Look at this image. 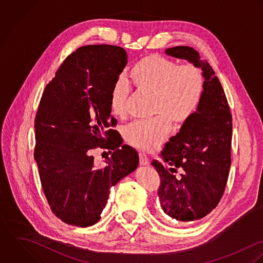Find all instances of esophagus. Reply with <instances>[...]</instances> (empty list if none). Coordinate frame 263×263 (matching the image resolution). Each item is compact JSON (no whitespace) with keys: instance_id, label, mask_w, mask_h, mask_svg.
<instances>
[{"instance_id":"34e87169","label":"esophagus","mask_w":263,"mask_h":263,"mask_svg":"<svg viewBox=\"0 0 263 263\" xmlns=\"http://www.w3.org/2000/svg\"><path fill=\"white\" fill-rule=\"evenodd\" d=\"M139 161H140V164H143V165H146L149 163V159L144 153H139Z\"/></svg>"}]
</instances>
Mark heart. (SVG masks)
<instances>
[{
	"label": "heart",
	"instance_id": "heart-1",
	"mask_svg": "<svg viewBox=\"0 0 263 263\" xmlns=\"http://www.w3.org/2000/svg\"><path fill=\"white\" fill-rule=\"evenodd\" d=\"M128 83L138 91L151 93L152 114L158 115L131 123L124 130L125 140L140 149L158 147L175 125H183L197 111L204 93L202 71L191 63L179 64L159 54L137 61L129 71ZM117 81L110 90L109 105L117 117L126 116L129 85Z\"/></svg>",
	"mask_w": 263,
	"mask_h": 263
}]
</instances>
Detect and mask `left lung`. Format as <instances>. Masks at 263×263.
Wrapping results in <instances>:
<instances>
[{"instance_id":"left-lung-1","label":"left lung","mask_w":263,"mask_h":263,"mask_svg":"<svg viewBox=\"0 0 263 263\" xmlns=\"http://www.w3.org/2000/svg\"><path fill=\"white\" fill-rule=\"evenodd\" d=\"M165 53L200 67L204 76V93L197 111L161 152L164 161L174 167L157 160L152 163L160 178L161 209L174 222L184 226L208 215L224 192L231 166L232 115L218 78L197 51L180 46Z\"/></svg>"}]
</instances>
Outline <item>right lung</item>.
<instances>
[{
	"instance_id": "1",
	"label": "right lung",
	"mask_w": 263,
	"mask_h": 263,
	"mask_svg": "<svg viewBox=\"0 0 263 263\" xmlns=\"http://www.w3.org/2000/svg\"><path fill=\"white\" fill-rule=\"evenodd\" d=\"M117 46H84L70 53L47 84L34 119V158L53 214L81 228L101 218L109 188L133 172L136 151L122 145L109 95L127 65ZM112 154L105 167L94 165L92 151Z\"/></svg>"
}]
</instances>
